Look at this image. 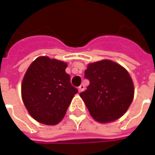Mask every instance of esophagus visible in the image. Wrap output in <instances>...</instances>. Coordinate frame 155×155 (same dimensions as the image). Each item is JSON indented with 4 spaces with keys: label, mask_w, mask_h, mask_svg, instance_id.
Returning a JSON list of instances; mask_svg holds the SVG:
<instances>
[{
    "label": "esophagus",
    "mask_w": 155,
    "mask_h": 155,
    "mask_svg": "<svg viewBox=\"0 0 155 155\" xmlns=\"http://www.w3.org/2000/svg\"><path fill=\"white\" fill-rule=\"evenodd\" d=\"M84 90V84H81V85L79 86V92H82Z\"/></svg>",
    "instance_id": "esophagus-1"
}]
</instances>
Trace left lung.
<instances>
[{"label":"left lung","mask_w":155,"mask_h":155,"mask_svg":"<svg viewBox=\"0 0 155 155\" xmlns=\"http://www.w3.org/2000/svg\"><path fill=\"white\" fill-rule=\"evenodd\" d=\"M84 78L90 81V84L80 95L94 120L108 123L126 112L133 101L134 89L124 68L104 60L89 64Z\"/></svg>","instance_id":"8db88e82"}]
</instances>
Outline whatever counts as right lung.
<instances>
[{"label":"right lung","instance_id":"add662e5","mask_svg":"<svg viewBox=\"0 0 155 155\" xmlns=\"http://www.w3.org/2000/svg\"><path fill=\"white\" fill-rule=\"evenodd\" d=\"M67 64L41 56L35 59L25 72L21 95L25 108L36 121L54 125L64 118L78 90L65 72Z\"/></svg>","mask_w":155,"mask_h":155}]
</instances>
